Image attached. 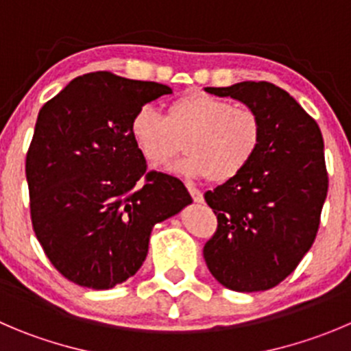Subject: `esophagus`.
Returning <instances> with one entry per match:
<instances>
[{
    "label": "esophagus",
    "mask_w": 351,
    "mask_h": 351,
    "mask_svg": "<svg viewBox=\"0 0 351 351\" xmlns=\"http://www.w3.org/2000/svg\"><path fill=\"white\" fill-rule=\"evenodd\" d=\"M188 191H189V195H191V198L195 199L196 203H202L203 202V193L199 191L198 188H195V186H188Z\"/></svg>",
    "instance_id": "esophagus-1"
}]
</instances>
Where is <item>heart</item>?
Masks as SVG:
<instances>
[{"label":"heart","instance_id":"obj_1","mask_svg":"<svg viewBox=\"0 0 351 351\" xmlns=\"http://www.w3.org/2000/svg\"><path fill=\"white\" fill-rule=\"evenodd\" d=\"M131 136L146 162L165 167L188 153L178 169L189 178L228 182L241 176L262 145L263 122L256 110L232 105L205 91H189L167 105L165 115L143 106L131 120Z\"/></svg>","mask_w":351,"mask_h":351}]
</instances>
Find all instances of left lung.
I'll use <instances>...</instances> for the list:
<instances>
[{"mask_svg": "<svg viewBox=\"0 0 351 351\" xmlns=\"http://www.w3.org/2000/svg\"><path fill=\"white\" fill-rule=\"evenodd\" d=\"M205 91L256 110L263 136L241 176L205 193L217 231L203 256L226 288L265 291L285 281L315 241L329 186L322 134L296 99L270 82Z\"/></svg>", "mask_w": 351, "mask_h": 351, "instance_id": "8db88e82", "label": "left lung"}]
</instances>
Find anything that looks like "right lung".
I'll return each instance as SVG.
<instances>
[{"mask_svg": "<svg viewBox=\"0 0 351 351\" xmlns=\"http://www.w3.org/2000/svg\"><path fill=\"white\" fill-rule=\"evenodd\" d=\"M170 93L91 72L39 110L25 158L32 228L73 285L110 289L134 276L153 226L191 203L179 179L148 170L131 136L134 113Z\"/></svg>", "mask_w": 351, "mask_h": 351, "instance_id": "add662e5", "label": "right lung"}]
</instances>
